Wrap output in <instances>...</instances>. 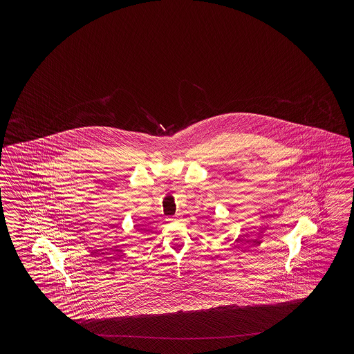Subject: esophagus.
Wrapping results in <instances>:
<instances>
[{
	"label": "esophagus",
	"instance_id": "esophagus-1",
	"mask_svg": "<svg viewBox=\"0 0 354 354\" xmlns=\"http://www.w3.org/2000/svg\"><path fill=\"white\" fill-rule=\"evenodd\" d=\"M168 221H177L178 220V216H174V218H167Z\"/></svg>",
	"mask_w": 354,
	"mask_h": 354
}]
</instances>
